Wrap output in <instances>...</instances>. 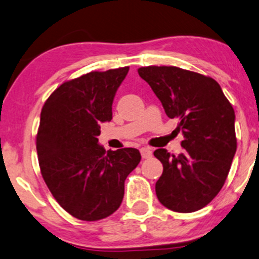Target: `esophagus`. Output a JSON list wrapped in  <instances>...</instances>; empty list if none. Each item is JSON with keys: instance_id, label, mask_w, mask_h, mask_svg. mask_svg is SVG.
Segmentation results:
<instances>
[{"instance_id": "obj_1", "label": "esophagus", "mask_w": 259, "mask_h": 259, "mask_svg": "<svg viewBox=\"0 0 259 259\" xmlns=\"http://www.w3.org/2000/svg\"><path fill=\"white\" fill-rule=\"evenodd\" d=\"M140 153H141L142 158H150V157L152 156V148L148 147V146H145L140 150Z\"/></svg>"}]
</instances>
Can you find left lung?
<instances>
[{
	"instance_id": "8db88e82",
	"label": "left lung",
	"mask_w": 259,
	"mask_h": 259,
	"mask_svg": "<svg viewBox=\"0 0 259 259\" xmlns=\"http://www.w3.org/2000/svg\"><path fill=\"white\" fill-rule=\"evenodd\" d=\"M138 72L168 117L179 120L184 135L178 156L165 148L153 152L163 164L157 198L174 212L201 209L222 190L236 152L233 106L209 76L171 65H148Z\"/></svg>"
}]
</instances>
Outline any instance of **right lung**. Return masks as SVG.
<instances>
[{"instance_id": "right-lung-1", "label": "right lung", "mask_w": 259, "mask_h": 259, "mask_svg": "<svg viewBox=\"0 0 259 259\" xmlns=\"http://www.w3.org/2000/svg\"><path fill=\"white\" fill-rule=\"evenodd\" d=\"M129 67L68 80L41 111L36 151L41 174L59 206L80 221L107 218L120 206L126 177L138 167L136 148L107 151L100 123L112 119L115 92Z\"/></svg>"}]
</instances>
